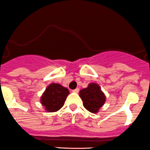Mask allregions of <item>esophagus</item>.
<instances>
[{
  "label": "esophagus",
  "mask_w": 150,
  "mask_h": 150,
  "mask_svg": "<svg viewBox=\"0 0 150 150\" xmlns=\"http://www.w3.org/2000/svg\"><path fill=\"white\" fill-rule=\"evenodd\" d=\"M79 88H76V89L73 90V92H74V93H79Z\"/></svg>",
  "instance_id": "34e87169"
}]
</instances>
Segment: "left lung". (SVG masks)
Masks as SVG:
<instances>
[{
  "instance_id": "obj_1",
  "label": "left lung",
  "mask_w": 150,
  "mask_h": 150,
  "mask_svg": "<svg viewBox=\"0 0 150 150\" xmlns=\"http://www.w3.org/2000/svg\"><path fill=\"white\" fill-rule=\"evenodd\" d=\"M79 94L84 107L93 113L97 112L105 102V94L97 84H89L88 88L81 90Z\"/></svg>"
}]
</instances>
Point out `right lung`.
I'll return each mask as SVG.
<instances>
[{
  "label": "right lung",
  "instance_id": "add662e5",
  "mask_svg": "<svg viewBox=\"0 0 150 150\" xmlns=\"http://www.w3.org/2000/svg\"><path fill=\"white\" fill-rule=\"evenodd\" d=\"M69 91L59 84L48 85L41 97V103L48 112H56L64 105Z\"/></svg>",
  "mask_w": 150,
  "mask_h": 150
}]
</instances>
